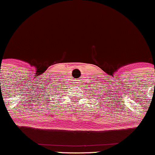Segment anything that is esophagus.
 Segmentation results:
<instances>
[{
  "mask_svg": "<svg viewBox=\"0 0 155 155\" xmlns=\"http://www.w3.org/2000/svg\"><path fill=\"white\" fill-rule=\"evenodd\" d=\"M75 81H76V82H77V81H79V80H75Z\"/></svg>",
  "mask_w": 155,
  "mask_h": 155,
  "instance_id": "1",
  "label": "esophagus"
}]
</instances>
